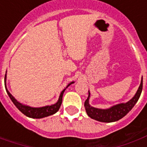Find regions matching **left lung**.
<instances>
[{"instance_id":"left-lung-1","label":"left lung","mask_w":147,"mask_h":147,"mask_svg":"<svg viewBox=\"0 0 147 147\" xmlns=\"http://www.w3.org/2000/svg\"><path fill=\"white\" fill-rule=\"evenodd\" d=\"M142 90V77L141 80V83L139 86V89L137 92L130 101L126 103H120L116 105H113L110 108L102 109L94 108L89 104L90 99V91L88 98L84 102V107L86 109L87 115L90 118L94 120H98L100 122H105V123H111V122H115L117 120H120L123 118L124 116L131 110V109L136 105V102H138L139 97L141 95Z\"/></svg>"}]
</instances>
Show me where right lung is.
Listing matches in <instances>:
<instances>
[{
	"label": "right lung",
	"instance_id": "1",
	"mask_svg": "<svg viewBox=\"0 0 147 147\" xmlns=\"http://www.w3.org/2000/svg\"><path fill=\"white\" fill-rule=\"evenodd\" d=\"M7 72V71H6ZM74 83V82H71L67 86V87L70 86L71 84ZM5 89H6V91H7V94L9 96V98H11V102L14 103V105L16 106V108L20 111L21 113H23L24 115H26L27 117H30V118H35V119H40V118H43V117H46L50 116V115H53V114L56 113L59 109L61 107V103H62V98H63V94H64V90H66L64 89L62 91H61V94H60V97H59V99L57 103H55L53 105H46V106H43V107H39V108H34V107H30V106H28V105H24L20 102H19L13 96L11 95L10 92L8 91L7 87H6V74H5Z\"/></svg>",
	"mask_w": 147,
	"mask_h": 147
}]
</instances>
